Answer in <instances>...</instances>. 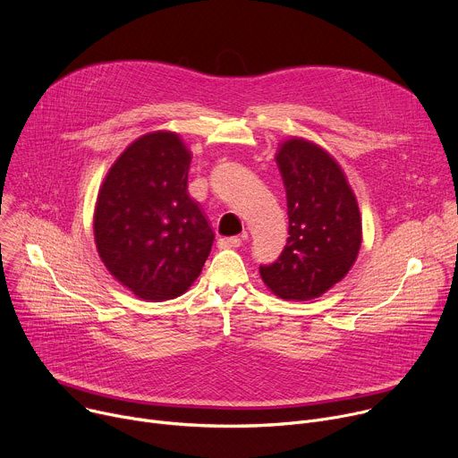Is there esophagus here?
<instances>
[{"mask_svg":"<svg viewBox=\"0 0 458 458\" xmlns=\"http://www.w3.org/2000/svg\"><path fill=\"white\" fill-rule=\"evenodd\" d=\"M242 244V239L241 237H221L217 241V246L219 248H239Z\"/></svg>","mask_w":458,"mask_h":458,"instance_id":"esophagus-1","label":"esophagus"}]
</instances>
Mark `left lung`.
Masks as SVG:
<instances>
[{
	"label": "left lung",
	"instance_id": "left-lung-1",
	"mask_svg": "<svg viewBox=\"0 0 458 458\" xmlns=\"http://www.w3.org/2000/svg\"><path fill=\"white\" fill-rule=\"evenodd\" d=\"M276 161L286 188L288 241L260 279L281 299L310 301L337 284L353 267L362 242L355 193L339 163L318 145L292 138Z\"/></svg>",
	"mask_w": 458,
	"mask_h": 458
}]
</instances>
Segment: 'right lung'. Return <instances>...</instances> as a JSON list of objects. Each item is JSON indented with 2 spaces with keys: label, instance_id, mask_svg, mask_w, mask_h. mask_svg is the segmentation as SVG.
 <instances>
[{
  "label": "right lung",
  "instance_id": "1",
  "mask_svg": "<svg viewBox=\"0 0 458 458\" xmlns=\"http://www.w3.org/2000/svg\"><path fill=\"white\" fill-rule=\"evenodd\" d=\"M191 154L174 132H152L110 166L94 212L106 270L145 301L184 293L210 255L214 232L188 195Z\"/></svg>",
  "mask_w": 458,
  "mask_h": 458
}]
</instances>
